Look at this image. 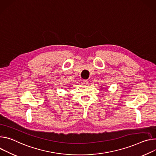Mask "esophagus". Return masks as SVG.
Returning <instances> with one entry per match:
<instances>
[{"mask_svg": "<svg viewBox=\"0 0 156 156\" xmlns=\"http://www.w3.org/2000/svg\"><path fill=\"white\" fill-rule=\"evenodd\" d=\"M88 80H83V84H85V85H87L88 84Z\"/></svg>", "mask_w": 156, "mask_h": 156, "instance_id": "obj_1", "label": "esophagus"}]
</instances>
